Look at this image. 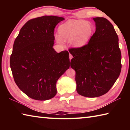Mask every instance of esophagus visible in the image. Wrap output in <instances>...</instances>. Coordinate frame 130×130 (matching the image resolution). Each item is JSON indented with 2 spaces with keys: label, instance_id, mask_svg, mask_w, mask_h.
Instances as JSON below:
<instances>
[{
  "label": "esophagus",
  "instance_id": "1",
  "mask_svg": "<svg viewBox=\"0 0 130 130\" xmlns=\"http://www.w3.org/2000/svg\"><path fill=\"white\" fill-rule=\"evenodd\" d=\"M72 58H73V56H72V55L71 54H69V59H70V60H71Z\"/></svg>",
  "mask_w": 130,
  "mask_h": 130
}]
</instances>
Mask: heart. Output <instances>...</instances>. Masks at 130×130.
I'll return each mask as SVG.
<instances>
[{
  "label": "heart",
  "instance_id": "1",
  "mask_svg": "<svg viewBox=\"0 0 130 130\" xmlns=\"http://www.w3.org/2000/svg\"><path fill=\"white\" fill-rule=\"evenodd\" d=\"M94 27L88 21L81 19H70L59 26L58 32L62 38L69 40L70 46L82 48L88 45L94 32ZM57 41L62 42L60 37H56Z\"/></svg>",
  "mask_w": 130,
  "mask_h": 130
}]
</instances>
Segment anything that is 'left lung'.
I'll use <instances>...</instances> for the list:
<instances>
[{
	"label": "left lung",
	"instance_id": "left-lung-1",
	"mask_svg": "<svg viewBox=\"0 0 130 130\" xmlns=\"http://www.w3.org/2000/svg\"><path fill=\"white\" fill-rule=\"evenodd\" d=\"M96 31L85 47L69 50L73 58L70 67L76 71V91L81 96L96 98L113 86L121 72L119 38L106 18H93Z\"/></svg>",
	"mask_w": 130,
	"mask_h": 130
}]
</instances>
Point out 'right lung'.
<instances>
[{
    "instance_id": "obj_1",
    "label": "right lung",
    "mask_w": 130,
    "mask_h": 130,
    "mask_svg": "<svg viewBox=\"0 0 130 130\" xmlns=\"http://www.w3.org/2000/svg\"><path fill=\"white\" fill-rule=\"evenodd\" d=\"M64 18L43 16L27 22L13 45L10 67L15 83L29 98L47 100L57 93L56 83L70 67L69 53L53 47L54 28Z\"/></svg>"
}]
</instances>
